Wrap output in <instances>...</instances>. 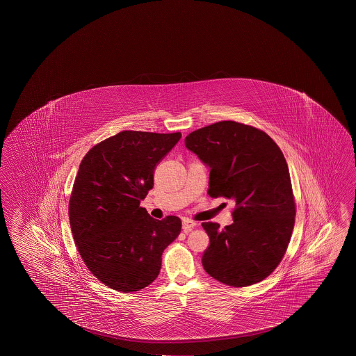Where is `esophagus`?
<instances>
[{
  "label": "esophagus",
  "mask_w": 356,
  "mask_h": 356,
  "mask_svg": "<svg viewBox=\"0 0 356 356\" xmlns=\"http://www.w3.org/2000/svg\"><path fill=\"white\" fill-rule=\"evenodd\" d=\"M197 226V222L193 221V220H190V218H184L182 220V228H184V231L185 232H190L193 228L196 227Z\"/></svg>",
  "instance_id": "1"
}]
</instances>
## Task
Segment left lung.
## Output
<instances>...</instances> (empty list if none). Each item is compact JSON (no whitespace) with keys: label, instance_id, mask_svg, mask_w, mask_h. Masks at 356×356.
<instances>
[{"label":"left lung","instance_id":"1","mask_svg":"<svg viewBox=\"0 0 356 356\" xmlns=\"http://www.w3.org/2000/svg\"><path fill=\"white\" fill-rule=\"evenodd\" d=\"M185 146L210 168V196L236 202L232 225L202 223L210 237L204 270L232 286L267 278L286 253L296 217L283 152L262 130L231 120L195 130Z\"/></svg>","mask_w":356,"mask_h":356}]
</instances>
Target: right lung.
Returning <instances> with one entry per match:
<instances>
[{
    "label": "right lung",
    "instance_id": "obj_1",
    "mask_svg": "<svg viewBox=\"0 0 356 356\" xmlns=\"http://www.w3.org/2000/svg\"><path fill=\"white\" fill-rule=\"evenodd\" d=\"M181 133L125 130L83 158L70 200L73 238L83 262L105 286L140 291L156 280L161 256L181 232L179 217H150L140 201L154 186V170Z\"/></svg>",
    "mask_w": 356,
    "mask_h": 356
}]
</instances>
